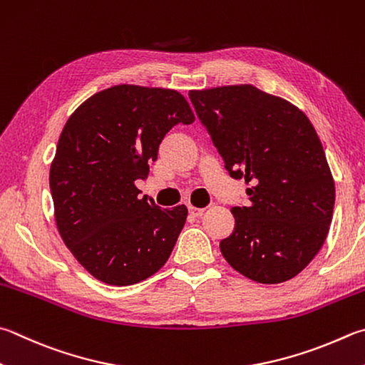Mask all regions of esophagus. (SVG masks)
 Listing matches in <instances>:
<instances>
[{
  "instance_id": "34e87169",
  "label": "esophagus",
  "mask_w": 365,
  "mask_h": 365,
  "mask_svg": "<svg viewBox=\"0 0 365 365\" xmlns=\"http://www.w3.org/2000/svg\"><path fill=\"white\" fill-rule=\"evenodd\" d=\"M188 212L193 217H200V215H202V212H204V209L202 207H195V205H190L188 207Z\"/></svg>"
}]
</instances>
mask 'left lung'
Masks as SVG:
<instances>
[{
    "instance_id": "obj_1",
    "label": "left lung",
    "mask_w": 365,
    "mask_h": 365,
    "mask_svg": "<svg viewBox=\"0 0 365 365\" xmlns=\"http://www.w3.org/2000/svg\"><path fill=\"white\" fill-rule=\"evenodd\" d=\"M225 169L244 178L249 205L231 209L235 230L220 250L237 273L260 284L292 279L326 241L335 183L307 115L252 84L190 91Z\"/></svg>"
}]
</instances>
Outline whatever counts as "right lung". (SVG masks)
Instances as JSON below:
<instances>
[{
    "mask_svg": "<svg viewBox=\"0 0 365 365\" xmlns=\"http://www.w3.org/2000/svg\"><path fill=\"white\" fill-rule=\"evenodd\" d=\"M195 115L180 92L119 84L75 110L58 137L49 187L57 230L86 271L132 286L168 262L187 220L185 205L138 197L164 135Z\"/></svg>",
    "mask_w": 365,
    "mask_h": 365,
    "instance_id": "obj_1",
    "label": "right lung"
}]
</instances>
